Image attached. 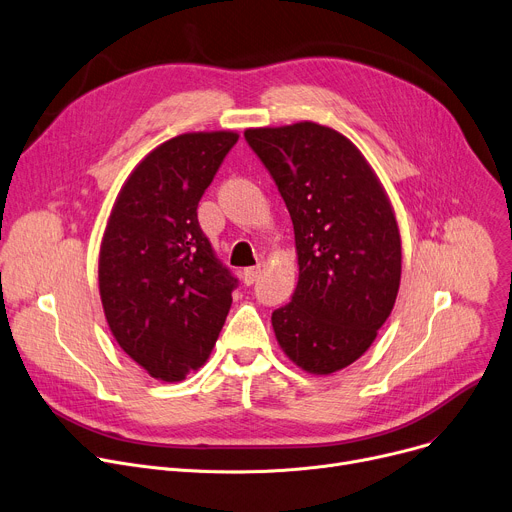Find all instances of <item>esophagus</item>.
Segmentation results:
<instances>
[{"instance_id": "esophagus-1", "label": "esophagus", "mask_w": 512, "mask_h": 512, "mask_svg": "<svg viewBox=\"0 0 512 512\" xmlns=\"http://www.w3.org/2000/svg\"><path fill=\"white\" fill-rule=\"evenodd\" d=\"M244 283L246 285H254V281L260 277V266H250L244 270Z\"/></svg>"}]
</instances>
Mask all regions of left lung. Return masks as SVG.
Returning <instances> with one entry per match:
<instances>
[{
	"label": "left lung",
	"instance_id": "8db88e82",
	"mask_svg": "<svg viewBox=\"0 0 512 512\" xmlns=\"http://www.w3.org/2000/svg\"><path fill=\"white\" fill-rule=\"evenodd\" d=\"M246 142L275 179L293 221L299 264L291 302L273 312L289 359L333 374L362 357L395 306L401 237L362 153L314 122L254 128Z\"/></svg>",
	"mask_w": 512,
	"mask_h": 512
}]
</instances>
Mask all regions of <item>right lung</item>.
<instances>
[{
	"mask_svg": "<svg viewBox=\"0 0 512 512\" xmlns=\"http://www.w3.org/2000/svg\"><path fill=\"white\" fill-rule=\"evenodd\" d=\"M237 138L194 132L157 146L128 177L103 235L99 291L111 333L165 382L206 362L239 283L196 213Z\"/></svg>",
	"mask_w": 512,
	"mask_h": 512,
	"instance_id": "add662e5",
	"label": "right lung"
}]
</instances>
